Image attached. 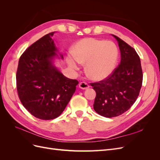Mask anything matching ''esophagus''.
I'll use <instances>...</instances> for the list:
<instances>
[{
  "mask_svg": "<svg viewBox=\"0 0 160 160\" xmlns=\"http://www.w3.org/2000/svg\"><path fill=\"white\" fill-rule=\"evenodd\" d=\"M79 88L81 89H87L89 88V85L85 83V82H81V83L79 84Z\"/></svg>",
  "mask_w": 160,
  "mask_h": 160,
  "instance_id": "34e87169",
  "label": "esophagus"
}]
</instances>
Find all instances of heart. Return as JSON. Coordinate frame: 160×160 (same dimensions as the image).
I'll return each instance as SVG.
<instances>
[{"instance_id": "1", "label": "heart", "mask_w": 160, "mask_h": 160, "mask_svg": "<svg viewBox=\"0 0 160 160\" xmlns=\"http://www.w3.org/2000/svg\"><path fill=\"white\" fill-rule=\"evenodd\" d=\"M73 58H69L68 64L72 70L78 69L77 62L86 64V73L91 79L102 80L113 72L118 59V49L114 42L85 38L72 47Z\"/></svg>"}]
</instances>
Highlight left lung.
I'll list each match as a JSON object with an SVG mask.
<instances>
[{"mask_svg":"<svg viewBox=\"0 0 160 160\" xmlns=\"http://www.w3.org/2000/svg\"><path fill=\"white\" fill-rule=\"evenodd\" d=\"M112 35L118 42L120 63L105 79L90 83L96 92L94 110L108 118L122 115L132 107L143 81L141 61L136 51L120 38Z\"/></svg>","mask_w":160,"mask_h":160,"instance_id":"obj_1","label":"left lung"}]
</instances>
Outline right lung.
<instances>
[{"label":"right lung","mask_w":160,"mask_h":160,"mask_svg":"<svg viewBox=\"0 0 160 160\" xmlns=\"http://www.w3.org/2000/svg\"><path fill=\"white\" fill-rule=\"evenodd\" d=\"M54 33L43 36L27 48L19 59L16 75L21 102L31 115L42 120L59 117L79 83L52 65V60L57 55L51 38Z\"/></svg>","instance_id":"right-lung-1"}]
</instances>
